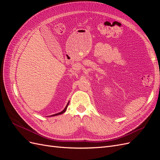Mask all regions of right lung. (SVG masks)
Masks as SVG:
<instances>
[{"label":"right lung","instance_id":"obj_1","mask_svg":"<svg viewBox=\"0 0 160 160\" xmlns=\"http://www.w3.org/2000/svg\"><path fill=\"white\" fill-rule=\"evenodd\" d=\"M69 101L68 102V103L67 104V105H66V107L65 108V109L62 110V111H61V112H59V113H56V114H54V115H50V116H56V115H61V114H62V113H65V111L67 110V107H68V105H69Z\"/></svg>","mask_w":160,"mask_h":160}]
</instances>
